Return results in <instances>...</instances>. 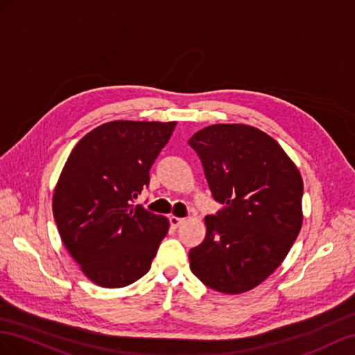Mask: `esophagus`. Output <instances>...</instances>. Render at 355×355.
Segmentation results:
<instances>
[{
	"label": "esophagus",
	"mask_w": 355,
	"mask_h": 355,
	"mask_svg": "<svg viewBox=\"0 0 355 355\" xmlns=\"http://www.w3.org/2000/svg\"><path fill=\"white\" fill-rule=\"evenodd\" d=\"M183 221H184V218L174 217V216H171V217H169V223H171V226H172V227H178Z\"/></svg>",
	"instance_id": "34e87169"
}]
</instances>
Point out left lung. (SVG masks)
<instances>
[{"label":"left lung","mask_w":355,"mask_h":355,"mask_svg":"<svg viewBox=\"0 0 355 355\" xmlns=\"http://www.w3.org/2000/svg\"><path fill=\"white\" fill-rule=\"evenodd\" d=\"M223 208L189 252L190 269L212 290L239 295L265 281L302 227L303 181L286 151L248 125H212L189 139Z\"/></svg>","instance_id":"obj_1"}]
</instances>
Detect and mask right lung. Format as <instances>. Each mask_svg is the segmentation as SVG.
<instances>
[{"mask_svg": "<svg viewBox=\"0 0 355 355\" xmlns=\"http://www.w3.org/2000/svg\"><path fill=\"white\" fill-rule=\"evenodd\" d=\"M177 121L114 120L90 130L71 151L53 193L64 245L85 275L105 288L132 284L148 272L169 229L134 199Z\"/></svg>", "mask_w": 355, "mask_h": 355, "instance_id": "right-lung-1", "label": "right lung"}]
</instances>
